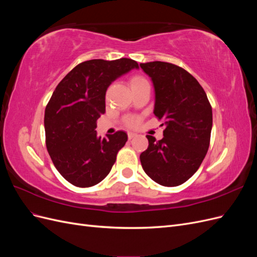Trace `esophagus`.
Listing matches in <instances>:
<instances>
[{
    "instance_id": "1",
    "label": "esophagus",
    "mask_w": 257,
    "mask_h": 257,
    "mask_svg": "<svg viewBox=\"0 0 257 257\" xmlns=\"http://www.w3.org/2000/svg\"><path fill=\"white\" fill-rule=\"evenodd\" d=\"M127 137H128V139H133L134 137H136V134L135 133H128Z\"/></svg>"
}]
</instances>
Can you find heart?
<instances>
[{
  "mask_svg": "<svg viewBox=\"0 0 257 257\" xmlns=\"http://www.w3.org/2000/svg\"><path fill=\"white\" fill-rule=\"evenodd\" d=\"M144 80H145V79L143 78V77L135 76V77H133V78L131 79V85H132V84H135V83H137V82L144 81ZM125 123H126V125H128V126H135V125H137V124H138V119H136V118H127L126 121H125Z\"/></svg>",
  "mask_w": 257,
  "mask_h": 257,
  "instance_id": "heart-1",
  "label": "heart"
}]
</instances>
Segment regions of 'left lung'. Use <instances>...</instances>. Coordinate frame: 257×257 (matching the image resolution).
Wrapping results in <instances>:
<instances>
[{"label":"left lung","mask_w":257,"mask_h":257,"mask_svg":"<svg viewBox=\"0 0 257 257\" xmlns=\"http://www.w3.org/2000/svg\"><path fill=\"white\" fill-rule=\"evenodd\" d=\"M141 67L154 85L153 113L165 126L161 141L147 135L149 146L141 154L142 166L161 185H180L197 172L207 154L211 105L203 87L182 67L161 61Z\"/></svg>","instance_id":"1"}]
</instances>
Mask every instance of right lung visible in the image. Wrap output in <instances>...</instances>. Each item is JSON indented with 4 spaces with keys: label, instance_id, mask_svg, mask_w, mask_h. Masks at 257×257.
<instances>
[{
    "label": "right lung",
    "instance_id": "right-lung-1",
    "mask_svg": "<svg viewBox=\"0 0 257 257\" xmlns=\"http://www.w3.org/2000/svg\"><path fill=\"white\" fill-rule=\"evenodd\" d=\"M132 59L84 61L57 85L45 109L46 147L53 165L78 188L99 183L110 173L116 154L127 141L118 131L97 136L96 121L105 113L107 88L118 77L138 68Z\"/></svg>",
    "mask_w": 257,
    "mask_h": 257
}]
</instances>
